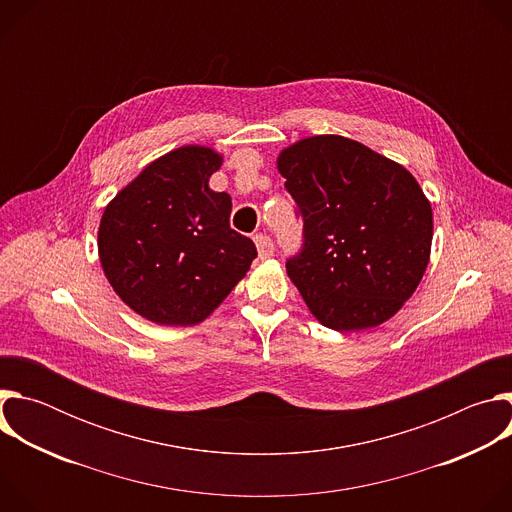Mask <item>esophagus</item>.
Wrapping results in <instances>:
<instances>
[{"mask_svg": "<svg viewBox=\"0 0 512 512\" xmlns=\"http://www.w3.org/2000/svg\"><path fill=\"white\" fill-rule=\"evenodd\" d=\"M255 245H257L259 259H269L273 255V241L267 235H257Z\"/></svg>", "mask_w": 512, "mask_h": 512, "instance_id": "1", "label": "esophagus"}]
</instances>
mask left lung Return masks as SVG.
Wrapping results in <instances>:
<instances>
[{"label":"left lung","instance_id":"left-lung-1","mask_svg":"<svg viewBox=\"0 0 512 512\" xmlns=\"http://www.w3.org/2000/svg\"><path fill=\"white\" fill-rule=\"evenodd\" d=\"M304 216V249L287 275L314 318L336 332L393 318L427 269L433 212L415 176L342 135H312L277 156Z\"/></svg>","mask_w":512,"mask_h":512}]
</instances>
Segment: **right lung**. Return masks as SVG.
Masks as SVG:
<instances>
[{"label": "right lung", "instance_id": "add662e5", "mask_svg": "<svg viewBox=\"0 0 512 512\" xmlns=\"http://www.w3.org/2000/svg\"><path fill=\"white\" fill-rule=\"evenodd\" d=\"M223 154L182 145L145 166L103 210L97 247L115 294L160 326H194L225 302L257 249L231 229L233 198L210 176Z\"/></svg>", "mask_w": 512, "mask_h": 512}]
</instances>
